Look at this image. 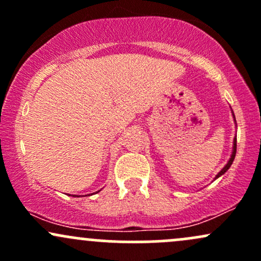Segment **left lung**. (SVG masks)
<instances>
[{"mask_svg":"<svg viewBox=\"0 0 261 261\" xmlns=\"http://www.w3.org/2000/svg\"><path fill=\"white\" fill-rule=\"evenodd\" d=\"M232 116H234V113H232ZM234 120H235V117H234ZM235 154H237V138H234V144H232V153H231V156H230V159H229V162H228V163L225 164V167H224L223 169H221L220 172L218 173L217 176H215V179H218V178H219L220 175H223L224 173H225L226 170H228L229 168H230V165L232 164V162H234Z\"/></svg>","mask_w":261,"mask_h":261,"instance_id":"1","label":"left lung"}]
</instances>
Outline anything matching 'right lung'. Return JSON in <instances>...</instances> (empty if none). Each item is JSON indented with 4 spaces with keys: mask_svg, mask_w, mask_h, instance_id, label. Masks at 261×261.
Here are the masks:
<instances>
[{
    "mask_svg": "<svg viewBox=\"0 0 261 261\" xmlns=\"http://www.w3.org/2000/svg\"><path fill=\"white\" fill-rule=\"evenodd\" d=\"M98 192H99V190H98ZM98 192H96V193H98ZM73 197H75V195H73Z\"/></svg>",
    "mask_w": 261,
    "mask_h": 261,
    "instance_id": "1",
    "label": "right lung"
}]
</instances>
